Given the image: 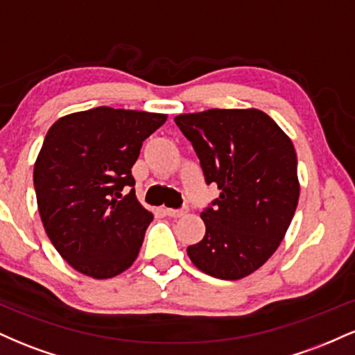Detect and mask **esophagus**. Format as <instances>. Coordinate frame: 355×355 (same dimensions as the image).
I'll return each instance as SVG.
<instances>
[{
  "mask_svg": "<svg viewBox=\"0 0 355 355\" xmlns=\"http://www.w3.org/2000/svg\"><path fill=\"white\" fill-rule=\"evenodd\" d=\"M165 211L168 217H173V218H178L182 217V215H185V210L183 209H165Z\"/></svg>",
  "mask_w": 355,
  "mask_h": 355,
  "instance_id": "esophagus-1",
  "label": "esophagus"
}]
</instances>
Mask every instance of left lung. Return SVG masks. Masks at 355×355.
Instances as JSON below:
<instances>
[{
	"label": "left lung",
	"mask_w": 355,
	"mask_h": 355,
	"mask_svg": "<svg viewBox=\"0 0 355 355\" xmlns=\"http://www.w3.org/2000/svg\"><path fill=\"white\" fill-rule=\"evenodd\" d=\"M175 123L193 145L207 183L220 195L200 214L205 235L187 248L198 270L239 280L270 259L299 203L292 140L255 108L183 113Z\"/></svg>",
	"instance_id": "obj_1"
}]
</instances>
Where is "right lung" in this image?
<instances>
[{"instance_id": "obj_1", "label": "right lung", "mask_w": 355, "mask_h": 355, "mask_svg": "<svg viewBox=\"0 0 355 355\" xmlns=\"http://www.w3.org/2000/svg\"><path fill=\"white\" fill-rule=\"evenodd\" d=\"M162 113L98 107L51 125L33 182L44 232L80 274L112 279L135 262L153 220L137 200L132 166ZM126 186L130 194L121 196Z\"/></svg>"}]
</instances>
